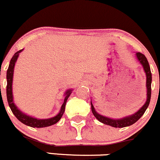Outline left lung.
Returning a JSON list of instances; mask_svg holds the SVG:
<instances>
[{"label":"left lung","mask_w":160,"mask_h":160,"mask_svg":"<svg viewBox=\"0 0 160 160\" xmlns=\"http://www.w3.org/2000/svg\"><path fill=\"white\" fill-rule=\"evenodd\" d=\"M136 58L138 60L139 62L141 64L142 68L144 70V72L146 74V78H147V82H146V87H147V100L144 103L143 105L142 106L137 112L134 114L128 115V116L124 117V118H119V119H114V118H108V117L103 116L97 112L94 109L93 104L91 100V106H92V111L93 113L94 116L99 121L102 123L109 126L113 127V128H125V127L130 126L136 123L145 113L146 110L148 108L149 101H150L151 98V83H152V74H151L150 67H149V62L147 61V58L143 54L140 52H136Z\"/></svg>","instance_id":"8db88e82"}]
</instances>
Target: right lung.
<instances>
[{
    "instance_id": "1",
    "label": "right lung",
    "mask_w": 160,
    "mask_h": 160,
    "mask_svg": "<svg viewBox=\"0 0 160 160\" xmlns=\"http://www.w3.org/2000/svg\"><path fill=\"white\" fill-rule=\"evenodd\" d=\"M23 50H19L17 52H15V54L13 55L12 59L10 62L9 67L8 68V71H7V98H8V102L9 104L10 108L13 112V114H14V116L20 121L21 123H23V124L27 125L29 127H31V128H46V127L52 126V125L55 124V123H57L58 121L61 119L62 116L65 112V108H66V101L68 100V97L70 96V94H72V89H67L64 94V102L62 104L61 108H60L59 112L58 113L56 116L52 117V118H47V119H39V118H34V117L30 116V115L25 114V113L22 112L20 109L18 108V106L15 104L14 101H13V70H14V66L15 64L17 62V60H18L19 55L20 53Z\"/></svg>"
}]
</instances>
